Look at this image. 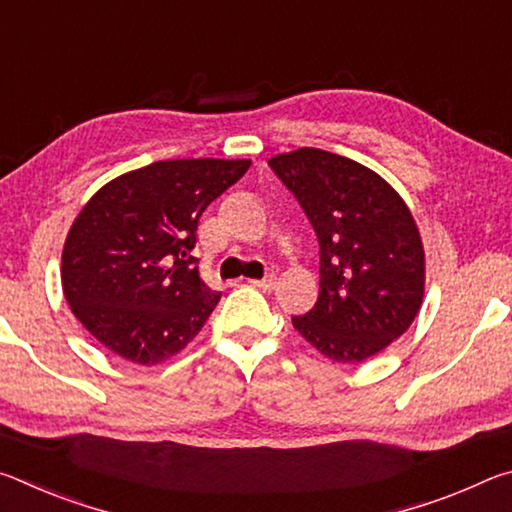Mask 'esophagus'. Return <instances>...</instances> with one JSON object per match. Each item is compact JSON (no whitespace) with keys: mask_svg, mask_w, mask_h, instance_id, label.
Segmentation results:
<instances>
[{"mask_svg":"<svg viewBox=\"0 0 512 512\" xmlns=\"http://www.w3.org/2000/svg\"><path fill=\"white\" fill-rule=\"evenodd\" d=\"M275 282H277L275 275H266V277H262V280H250V284H253V287L262 289V291H271L275 287Z\"/></svg>","mask_w":512,"mask_h":512,"instance_id":"1","label":"esophagus"}]
</instances>
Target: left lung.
I'll return each mask as SVG.
<instances>
[{"mask_svg": "<svg viewBox=\"0 0 512 512\" xmlns=\"http://www.w3.org/2000/svg\"><path fill=\"white\" fill-rule=\"evenodd\" d=\"M271 169L298 198L320 246V291L293 327L332 361L359 363L409 329L422 305L424 250L395 189L343 155L298 149Z\"/></svg>", "mask_w": 512, "mask_h": 512, "instance_id": "1", "label": "left lung"}]
</instances>
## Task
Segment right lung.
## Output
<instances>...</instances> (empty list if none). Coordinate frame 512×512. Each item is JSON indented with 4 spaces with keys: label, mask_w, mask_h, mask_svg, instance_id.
<instances>
[{
    "label": "right lung",
    "mask_w": 512,
    "mask_h": 512,
    "mask_svg": "<svg viewBox=\"0 0 512 512\" xmlns=\"http://www.w3.org/2000/svg\"><path fill=\"white\" fill-rule=\"evenodd\" d=\"M248 160H164L124 173L83 207L63 248V291L121 359L153 366L201 332L221 300L201 280L198 219Z\"/></svg>",
    "instance_id": "add662e5"
}]
</instances>
